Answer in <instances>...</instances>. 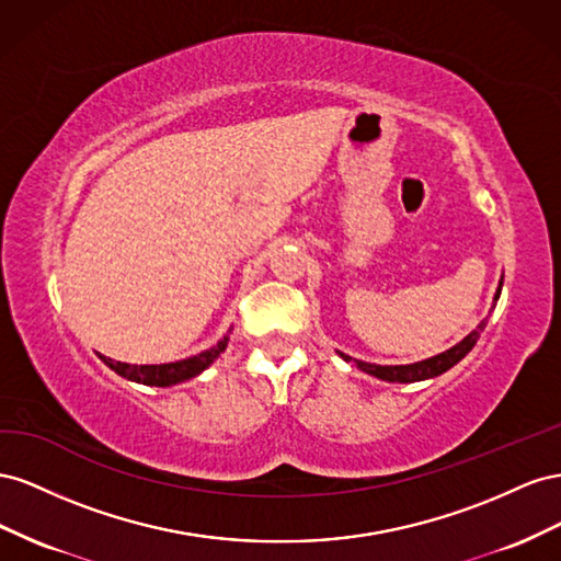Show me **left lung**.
Segmentation results:
<instances>
[{
	"instance_id": "8db88e82",
	"label": "left lung",
	"mask_w": 561,
	"mask_h": 561,
	"mask_svg": "<svg viewBox=\"0 0 561 561\" xmlns=\"http://www.w3.org/2000/svg\"><path fill=\"white\" fill-rule=\"evenodd\" d=\"M501 289H503V279H501V286H499V291H495L493 300L501 298ZM493 308H495V302H493ZM486 322H489V317L482 319V322H479V327H477L472 333H468L466 339H462L458 345H454L451 350H446V352H442V355H435V357H430V359L415 362V364L380 366V364H369V362L352 359V357L343 355V352H339V355H341L345 362L357 364V369H362V371H366V374H371V376H376V378H380V380H388V382H415V380L435 378V376H439V374H444V371H449L454 364H458V362H460L462 357H466L468 352L474 347V343H477V339H479V333L484 331Z\"/></svg>"
}]
</instances>
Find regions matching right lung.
Here are the masks:
<instances>
[{
    "mask_svg": "<svg viewBox=\"0 0 561 561\" xmlns=\"http://www.w3.org/2000/svg\"><path fill=\"white\" fill-rule=\"evenodd\" d=\"M228 335H222V341H218L214 347L199 352L195 357H187L181 362H171V364H124V362H115L110 357L99 355L112 371L119 374L126 380L134 382H142V386H157V388H169L175 386V382H183L199 376L206 366H211L220 352L228 347Z\"/></svg>",
    "mask_w": 561,
    "mask_h": 561,
    "instance_id": "1",
    "label": "right lung"
}]
</instances>
